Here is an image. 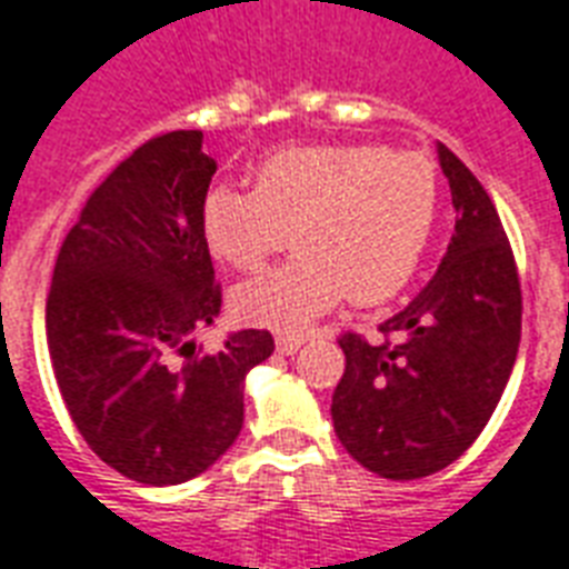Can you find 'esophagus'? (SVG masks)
Here are the masks:
<instances>
[{
  "mask_svg": "<svg viewBox=\"0 0 569 569\" xmlns=\"http://www.w3.org/2000/svg\"><path fill=\"white\" fill-rule=\"evenodd\" d=\"M303 346V337H277V352L295 355Z\"/></svg>",
  "mask_w": 569,
  "mask_h": 569,
  "instance_id": "1",
  "label": "esophagus"
}]
</instances>
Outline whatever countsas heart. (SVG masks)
Returning <instances> with one entry per match:
<instances>
[{"mask_svg": "<svg viewBox=\"0 0 569 569\" xmlns=\"http://www.w3.org/2000/svg\"><path fill=\"white\" fill-rule=\"evenodd\" d=\"M439 179L423 154L379 142L295 146L256 169V190L217 184L199 223L214 259L259 268L289 238L286 266L232 289L241 322L301 331L349 301L370 307L400 292L418 271L436 227Z\"/></svg>", "mask_w": 569, "mask_h": 569, "instance_id": "b5f03b06", "label": "heart"}]
</instances>
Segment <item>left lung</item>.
<instances>
[{
    "mask_svg": "<svg viewBox=\"0 0 569 569\" xmlns=\"http://www.w3.org/2000/svg\"><path fill=\"white\" fill-rule=\"evenodd\" d=\"M439 163L457 211L439 271L379 325L385 340H340L337 439L388 480L436 475L471 448L505 393L522 333L519 274L496 206L441 142Z\"/></svg>",
    "mask_w": 569,
    "mask_h": 569,
    "instance_id": "1",
    "label": "left lung"
}]
</instances>
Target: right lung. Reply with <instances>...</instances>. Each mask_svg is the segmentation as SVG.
<instances>
[{"label": "right lung", "mask_w": 569, "mask_h": 569, "mask_svg": "<svg viewBox=\"0 0 569 569\" xmlns=\"http://www.w3.org/2000/svg\"><path fill=\"white\" fill-rule=\"evenodd\" d=\"M217 163L202 130H172L121 160L64 238L47 295L56 381L86 445L119 475L176 487L223 457L244 423V379L274 352L236 331L193 355L220 286L202 238Z\"/></svg>", "instance_id": "obj_1"}]
</instances>
